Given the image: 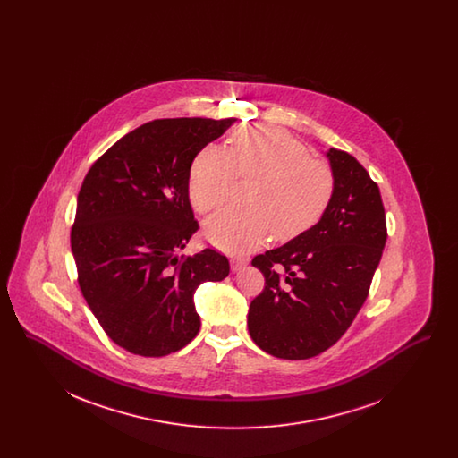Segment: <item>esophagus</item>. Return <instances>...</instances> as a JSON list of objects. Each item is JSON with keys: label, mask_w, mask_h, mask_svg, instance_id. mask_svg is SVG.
Wrapping results in <instances>:
<instances>
[{"label": "esophagus", "mask_w": 458, "mask_h": 458, "mask_svg": "<svg viewBox=\"0 0 458 458\" xmlns=\"http://www.w3.org/2000/svg\"><path fill=\"white\" fill-rule=\"evenodd\" d=\"M230 262H232V271L233 273H237V271L243 269L247 266V259H242V258H233Z\"/></svg>", "instance_id": "obj_1"}]
</instances>
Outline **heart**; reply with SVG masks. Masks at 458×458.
I'll return each instance as SVG.
<instances>
[{
    "label": "heart",
    "mask_w": 458,
    "mask_h": 458,
    "mask_svg": "<svg viewBox=\"0 0 458 458\" xmlns=\"http://www.w3.org/2000/svg\"><path fill=\"white\" fill-rule=\"evenodd\" d=\"M256 180L245 208H225L206 221L204 235L226 252L261 247L271 235L280 242L310 230L331 202L335 174L312 159L304 144L276 127H249L233 135V148L208 146L189 174V196L199 213L228 200L235 180Z\"/></svg>",
    "instance_id": "obj_1"
}]
</instances>
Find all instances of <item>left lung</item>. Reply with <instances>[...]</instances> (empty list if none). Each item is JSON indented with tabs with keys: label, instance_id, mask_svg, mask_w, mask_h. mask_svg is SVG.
Listing matches in <instances>:
<instances>
[{
	"label": "left lung",
	"instance_id": "1",
	"mask_svg": "<svg viewBox=\"0 0 458 458\" xmlns=\"http://www.w3.org/2000/svg\"><path fill=\"white\" fill-rule=\"evenodd\" d=\"M335 192L321 219L252 259L264 290L249 307V333L269 355L302 360L335 345L366 302L386 243L379 187L349 153H327Z\"/></svg>",
	"mask_w": 458,
	"mask_h": 458
}]
</instances>
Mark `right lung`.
I'll use <instances>...</instances> for the list:
<instances>
[{
  "instance_id": "add662e5",
  "label": "right lung",
  "mask_w": 458,
  "mask_h": 458,
  "mask_svg": "<svg viewBox=\"0 0 458 458\" xmlns=\"http://www.w3.org/2000/svg\"><path fill=\"white\" fill-rule=\"evenodd\" d=\"M233 122L153 120L114 142L84 178L70 235L79 286L109 338L135 355L163 357L192 342L197 286L230 273L215 249L178 250L199 228L192 161Z\"/></svg>"
}]
</instances>
